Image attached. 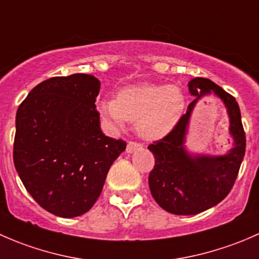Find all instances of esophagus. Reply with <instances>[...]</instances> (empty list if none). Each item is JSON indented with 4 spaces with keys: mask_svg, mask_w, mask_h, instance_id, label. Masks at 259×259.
<instances>
[{
    "mask_svg": "<svg viewBox=\"0 0 259 259\" xmlns=\"http://www.w3.org/2000/svg\"><path fill=\"white\" fill-rule=\"evenodd\" d=\"M142 148H143V145L139 144V143L129 142V143H127V145H126V153L132 154V153H134L135 150H140Z\"/></svg>",
    "mask_w": 259,
    "mask_h": 259,
    "instance_id": "obj_1",
    "label": "esophagus"
}]
</instances>
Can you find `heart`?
I'll return each mask as SVG.
<instances>
[{
    "label": "heart",
    "mask_w": 259,
    "mask_h": 259,
    "mask_svg": "<svg viewBox=\"0 0 259 259\" xmlns=\"http://www.w3.org/2000/svg\"><path fill=\"white\" fill-rule=\"evenodd\" d=\"M185 108L182 90L176 85L137 83L125 86L116 99L98 103L99 113L109 125L121 127L137 121L138 133L149 140L161 139L174 129Z\"/></svg>",
    "instance_id": "heart-1"
}]
</instances>
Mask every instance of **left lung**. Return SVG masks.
<instances>
[{
    "instance_id": "8db88e82",
    "label": "left lung",
    "mask_w": 259,
    "mask_h": 259,
    "mask_svg": "<svg viewBox=\"0 0 259 259\" xmlns=\"http://www.w3.org/2000/svg\"><path fill=\"white\" fill-rule=\"evenodd\" d=\"M188 89L195 99L187 113L166 137L148 146L155 158L149 174L151 195L164 210L177 215L198 214L222 202L236 182L245 151V135L236 99L204 77L192 79ZM210 95L226 106L232 148L218 156L190 153L185 146L190 117L200 99Z\"/></svg>"
}]
</instances>
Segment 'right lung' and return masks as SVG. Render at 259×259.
I'll use <instances>...</instances> for the list:
<instances>
[{"label":"right lung","instance_id":"right-lung-1","mask_svg":"<svg viewBox=\"0 0 259 259\" xmlns=\"http://www.w3.org/2000/svg\"><path fill=\"white\" fill-rule=\"evenodd\" d=\"M93 75L51 77L18 106L14 163L31 197L50 213L74 218L90 210L126 143L101 132Z\"/></svg>","mask_w":259,"mask_h":259}]
</instances>
